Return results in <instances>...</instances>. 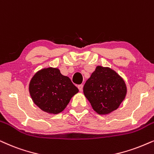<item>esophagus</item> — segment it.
Returning <instances> with one entry per match:
<instances>
[{
	"label": "esophagus",
	"mask_w": 154,
	"mask_h": 154,
	"mask_svg": "<svg viewBox=\"0 0 154 154\" xmlns=\"http://www.w3.org/2000/svg\"><path fill=\"white\" fill-rule=\"evenodd\" d=\"M78 88H79V91H83V85H78Z\"/></svg>",
	"instance_id": "34e87169"
}]
</instances>
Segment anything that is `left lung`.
Here are the masks:
<instances>
[{
	"label": "left lung",
	"instance_id": "left-lung-1",
	"mask_svg": "<svg viewBox=\"0 0 154 154\" xmlns=\"http://www.w3.org/2000/svg\"><path fill=\"white\" fill-rule=\"evenodd\" d=\"M127 91L122 78L110 68L101 66H97L83 86L84 95L99 115H108L116 110Z\"/></svg>",
	"mask_w": 154,
	"mask_h": 154
}]
</instances>
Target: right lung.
Segmentation results:
<instances>
[{
  "instance_id": "right-lung-1",
  "label": "right lung",
  "mask_w": 154,
  "mask_h": 154,
  "mask_svg": "<svg viewBox=\"0 0 154 154\" xmlns=\"http://www.w3.org/2000/svg\"><path fill=\"white\" fill-rule=\"evenodd\" d=\"M29 92L34 103L42 110L57 115L66 108L79 89L57 68H45L32 78Z\"/></svg>"
}]
</instances>
